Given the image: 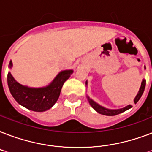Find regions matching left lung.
<instances>
[{"label":"left lung","instance_id":"1","mask_svg":"<svg viewBox=\"0 0 152 152\" xmlns=\"http://www.w3.org/2000/svg\"><path fill=\"white\" fill-rule=\"evenodd\" d=\"M144 69H146L145 67H144ZM86 84H88V82L86 81ZM145 85H146V80H143L141 83V86H140V90L137 93V96L135 97L134 99V102L135 104L137 103V102L139 101L140 99L141 98L142 95H143V93H144V91L145 89ZM88 97V100L89 102V103L91 106H92V108L96 110L98 113H101L102 115H106V116H114V115H118L119 113H123V112H125V110H127L129 109L132 108V106L131 105H128L127 106H125L124 108L121 109H118V110H110V109H106L103 106H100L99 104L96 103L95 101H93L91 99H90L89 96H87Z\"/></svg>","mask_w":152,"mask_h":152}]
</instances>
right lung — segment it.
I'll return each instance as SVG.
<instances>
[{
  "label": "right lung",
  "mask_w": 152,
  "mask_h": 152,
  "mask_svg": "<svg viewBox=\"0 0 152 152\" xmlns=\"http://www.w3.org/2000/svg\"><path fill=\"white\" fill-rule=\"evenodd\" d=\"M12 67V61L8 65ZM73 70L60 72L49 85L43 88H29L20 84L13 78L11 72L8 73V85L15 100L25 108L36 112H43L50 109L59 98L64 83L70 77Z\"/></svg>",
  "instance_id": "obj_1"
}]
</instances>
